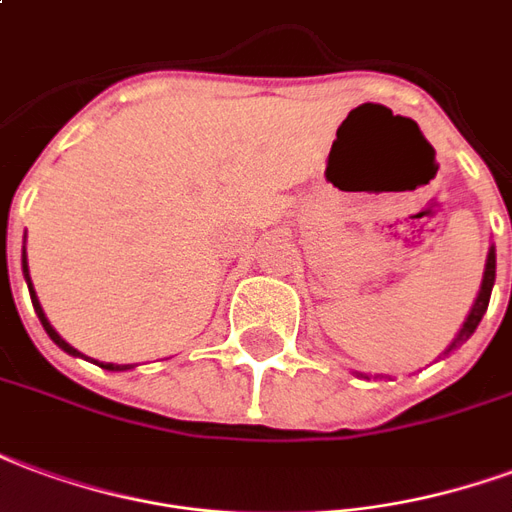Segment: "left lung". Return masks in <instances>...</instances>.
Wrapping results in <instances>:
<instances>
[{"mask_svg":"<svg viewBox=\"0 0 512 512\" xmlns=\"http://www.w3.org/2000/svg\"><path fill=\"white\" fill-rule=\"evenodd\" d=\"M494 278H496V253H494V248H491V251H488L486 272H483V286H480V294H477L475 308H472V313L466 316V322H464V327H461V333H458V338H455L453 346H450L447 352H453L458 343H464L466 338H469V335L477 330V324H480V319H483V313H486V308H488V300H491Z\"/></svg>","mask_w":512,"mask_h":512,"instance_id":"obj_1","label":"left lung"}]
</instances>
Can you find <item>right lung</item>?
I'll list each match as a JSON object with an SVG mask.
<instances>
[{"label":"right lung","instance_id":"add662e5","mask_svg":"<svg viewBox=\"0 0 512 512\" xmlns=\"http://www.w3.org/2000/svg\"><path fill=\"white\" fill-rule=\"evenodd\" d=\"M21 264H24V278H26V286H29V294H32V305H35L37 319H40V324H43V330H46V333H48V338L57 343L59 349H65L67 354H78L76 349H73V346H70V343H67V341H62V335H59L57 330H54V327L48 324L46 313H43V308H40V302H37V297H35V289H32V281H29V267H26V251H24V256H21ZM78 357H84V354H78ZM100 368H106V371H125V368H130V365L100 363Z\"/></svg>","mask_w":512,"mask_h":512}]
</instances>
